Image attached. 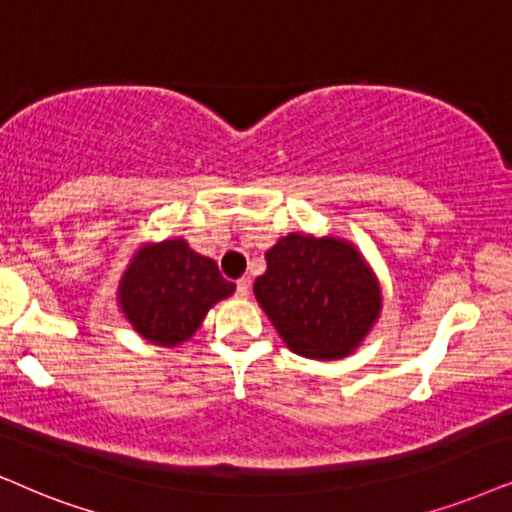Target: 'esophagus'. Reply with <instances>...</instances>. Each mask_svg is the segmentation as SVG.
Listing matches in <instances>:
<instances>
[{"instance_id": "esophagus-1", "label": "esophagus", "mask_w": 512, "mask_h": 512, "mask_svg": "<svg viewBox=\"0 0 512 512\" xmlns=\"http://www.w3.org/2000/svg\"><path fill=\"white\" fill-rule=\"evenodd\" d=\"M236 295L245 300V297L250 295V278H238L236 281Z\"/></svg>"}]
</instances>
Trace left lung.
<instances>
[{
  "label": "left lung",
  "instance_id": "left-lung-1",
  "mask_svg": "<svg viewBox=\"0 0 512 512\" xmlns=\"http://www.w3.org/2000/svg\"><path fill=\"white\" fill-rule=\"evenodd\" d=\"M255 297L288 349L342 359L357 349L383 307L380 283L345 238L288 234L267 250Z\"/></svg>",
  "mask_w": 512,
  "mask_h": 512
}]
</instances>
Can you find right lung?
Masks as SVG:
<instances>
[{
    "mask_svg": "<svg viewBox=\"0 0 512 512\" xmlns=\"http://www.w3.org/2000/svg\"><path fill=\"white\" fill-rule=\"evenodd\" d=\"M234 290L215 260L198 255L184 238H167L132 257L120 278L118 302L141 338L177 347L198 331L210 307Z\"/></svg>",
    "mask_w": 512,
    "mask_h": 512,
    "instance_id": "add662e5",
    "label": "right lung"
}]
</instances>
